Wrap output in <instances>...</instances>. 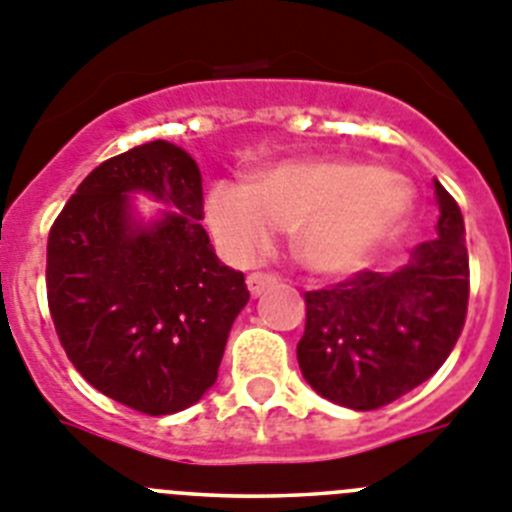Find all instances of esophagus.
<instances>
[{
  "label": "esophagus",
  "mask_w": 512,
  "mask_h": 512,
  "mask_svg": "<svg viewBox=\"0 0 512 512\" xmlns=\"http://www.w3.org/2000/svg\"><path fill=\"white\" fill-rule=\"evenodd\" d=\"M246 284L248 292H251L253 297H259L264 289H269L271 284H277V274H271V271H253V274H248Z\"/></svg>",
  "instance_id": "esophagus-1"
}]
</instances>
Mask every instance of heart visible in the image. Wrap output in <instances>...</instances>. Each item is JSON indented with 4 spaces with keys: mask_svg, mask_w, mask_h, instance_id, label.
Here are the masks:
<instances>
[{
    "mask_svg": "<svg viewBox=\"0 0 512 512\" xmlns=\"http://www.w3.org/2000/svg\"><path fill=\"white\" fill-rule=\"evenodd\" d=\"M410 210L397 176L361 161H289L248 187L217 184L207 220L233 261L256 259L282 225H295L302 264L323 274L351 271L387 241Z\"/></svg>",
    "mask_w": 512,
    "mask_h": 512,
    "instance_id": "b5f03b06",
    "label": "heart"
}]
</instances>
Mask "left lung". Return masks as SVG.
<instances>
[{"instance_id":"8db88e82","label":"left lung","mask_w":512,"mask_h":512,"mask_svg":"<svg viewBox=\"0 0 512 512\" xmlns=\"http://www.w3.org/2000/svg\"><path fill=\"white\" fill-rule=\"evenodd\" d=\"M438 238L420 243L395 274L361 269L305 292L302 377L351 410H377L408 395L449 359L469 305L464 217L441 184Z\"/></svg>"}]
</instances>
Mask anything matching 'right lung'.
<instances>
[{
    "label": "right lung",
    "instance_id": "add662e5",
    "mask_svg": "<svg viewBox=\"0 0 512 512\" xmlns=\"http://www.w3.org/2000/svg\"><path fill=\"white\" fill-rule=\"evenodd\" d=\"M177 210L153 229L127 215V192ZM202 220V176L174 143L107 158L76 187L48 233L45 289L58 341L94 390L143 415H171L217 379L241 271L217 261Z\"/></svg>",
    "mask_w": 512,
    "mask_h": 512
}]
</instances>
